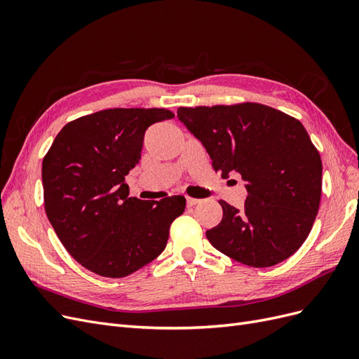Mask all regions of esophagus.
<instances>
[{
	"label": "esophagus",
	"mask_w": 359,
	"mask_h": 359,
	"mask_svg": "<svg viewBox=\"0 0 359 359\" xmlns=\"http://www.w3.org/2000/svg\"><path fill=\"white\" fill-rule=\"evenodd\" d=\"M201 201L199 199H194V198H187V206H194L198 205Z\"/></svg>",
	"instance_id": "1"
}]
</instances>
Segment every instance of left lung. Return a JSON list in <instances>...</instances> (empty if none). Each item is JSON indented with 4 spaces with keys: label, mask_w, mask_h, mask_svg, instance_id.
Instances as JSON below:
<instances>
[{
    "label": "left lung",
    "mask_w": 359,
    "mask_h": 359,
    "mask_svg": "<svg viewBox=\"0 0 359 359\" xmlns=\"http://www.w3.org/2000/svg\"><path fill=\"white\" fill-rule=\"evenodd\" d=\"M180 121L196 136L215 172H238L244 208L220 201L223 219L206 231L223 255L255 268L273 266L307 240L322 194V160L307 130L260 103L180 107Z\"/></svg>",
    "instance_id": "1"
}]
</instances>
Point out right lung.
I'll use <instances>...</instances> for the list:
<instances>
[{"mask_svg":"<svg viewBox=\"0 0 359 359\" xmlns=\"http://www.w3.org/2000/svg\"><path fill=\"white\" fill-rule=\"evenodd\" d=\"M158 107H115L61 128L43 158L48 219L73 259L102 277L121 278L166 247L184 196L128 198L126 175L140 160L145 130L170 119Z\"/></svg>","mask_w":359,"mask_h":359,"instance_id":"1","label":"right lung"}]
</instances>
